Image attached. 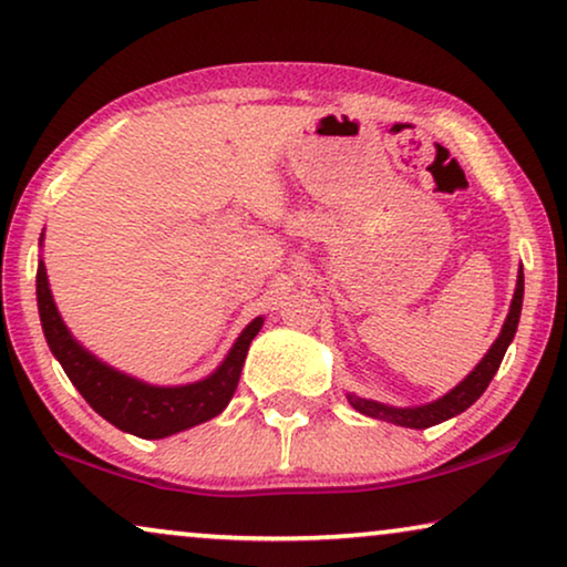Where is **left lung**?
<instances>
[{
  "label": "left lung",
  "instance_id": "8db88e82",
  "mask_svg": "<svg viewBox=\"0 0 567 567\" xmlns=\"http://www.w3.org/2000/svg\"><path fill=\"white\" fill-rule=\"evenodd\" d=\"M522 301H524V270L518 268L516 291H514V299H511V309H508L506 322H503L501 336L495 338L491 351L485 353V359L477 363L475 371L467 374L464 382L456 384L452 392H446L444 398H439L436 402H429V405H417V408H392V405H382V402H374V400L355 398V394H348V402H351V405L359 410L361 415L379 417V421H390L394 425H405V429H431V425L444 423V421H449V417L464 413L472 402L480 400V394L487 390V384H491L495 371H498L503 355H506L511 340H514V336H516L518 317H522Z\"/></svg>",
  "mask_w": 567,
  "mask_h": 567
}]
</instances>
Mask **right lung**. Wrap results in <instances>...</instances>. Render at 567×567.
Wrapping results in <instances>:
<instances>
[{
  "label": "right lung",
  "mask_w": 567,
  "mask_h": 567,
  "mask_svg": "<svg viewBox=\"0 0 567 567\" xmlns=\"http://www.w3.org/2000/svg\"><path fill=\"white\" fill-rule=\"evenodd\" d=\"M35 293L45 343L59 359L61 369L66 371V377L72 379V384L90 402L95 413L103 415L115 429L134 433L138 439L173 436V433L193 429V425L219 415L237 390L247 348L262 328V317H255L243 330V336L237 338V343L231 346L221 367L214 374L200 379V382L183 386H154L138 382L128 374H121V371L107 367V363L95 359L76 343L72 332L66 330L64 320H61L56 305H53L43 260L38 262Z\"/></svg>",
  "instance_id": "add662e5"
}]
</instances>
